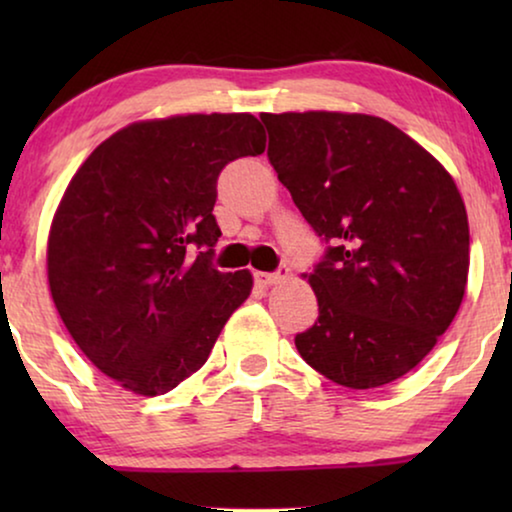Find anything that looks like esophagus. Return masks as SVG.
I'll return each mask as SVG.
<instances>
[{
	"label": "esophagus",
	"mask_w": 512,
	"mask_h": 512,
	"mask_svg": "<svg viewBox=\"0 0 512 512\" xmlns=\"http://www.w3.org/2000/svg\"><path fill=\"white\" fill-rule=\"evenodd\" d=\"M289 277V270H279V272H256L254 279L256 284L261 286V289H268V286H275L279 282H284V279Z\"/></svg>",
	"instance_id": "obj_1"
}]
</instances>
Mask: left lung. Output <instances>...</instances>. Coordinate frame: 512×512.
<instances>
[{
    "label": "left lung",
    "mask_w": 512,
    "mask_h": 512,
    "mask_svg": "<svg viewBox=\"0 0 512 512\" xmlns=\"http://www.w3.org/2000/svg\"><path fill=\"white\" fill-rule=\"evenodd\" d=\"M268 158L319 237V303L298 354L335 384L375 389L410 373L457 317L468 216L452 174L380 116L263 114Z\"/></svg>",
    "instance_id": "1"
}]
</instances>
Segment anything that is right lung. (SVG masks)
I'll use <instances>...</instances> for the list:
<instances>
[{
    "mask_svg": "<svg viewBox=\"0 0 512 512\" xmlns=\"http://www.w3.org/2000/svg\"><path fill=\"white\" fill-rule=\"evenodd\" d=\"M263 151L251 114L151 118L104 139L69 181L48 230V286L76 347L123 389L160 396L198 373L249 298V270L209 263L212 209L223 167Z\"/></svg>",
    "mask_w": 512,
    "mask_h": 512,
    "instance_id": "1",
    "label": "right lung"
}]
</instances>
